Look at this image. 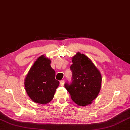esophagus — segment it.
Returning <instances> with one entry per match:
<instances>
[{
  "instance_id": "34e87169",
  "label": "esophagus",
  "mask_w": 130,
  "mask_h": 130,
  "mask_svg": "<svg viewBox=\"0 0 130 130\" xmlns=\"http://www.w3.org/2000/svg\"><path fill=\"white\" fill-rule=\"evenodd\" d=\"M60 85L61 86H63V85H64V83H65L64 80H61V81H60Z\"/></svg>"
}]
</instances>
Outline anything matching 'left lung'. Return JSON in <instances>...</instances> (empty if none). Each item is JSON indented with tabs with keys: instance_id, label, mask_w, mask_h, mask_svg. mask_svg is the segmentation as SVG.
Wrapping results in <instances>:
<instances>
[{
	"instance_id": "1",
	"label": "left lung",
	"mask_w": 130,
	"mask_h": 130,
	"mask_svg": "<svg viewBox=\"0 0 130 130\" xmlns=\"http://www.w3.org/2000/svg\"><path fill=\"white\" fill-rule=\"evenodd\" d=\"M72 83L65 84V88L72 100L80 106L91 104L100 93L102 76L90 59L78 52L72 57Z\"/></svg>"
}]
</instances>
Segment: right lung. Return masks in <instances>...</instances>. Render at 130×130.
I'll return each mask as SVG.
<instances>
[{
    "label": "right lung",
    "mask_w": 130,
    "mask_h": 130,
    "mask_svg": "<svg viewBox=\"0 0 130 130\" xmlns=\"http://www.w3.org/2000/svg\"><path fill=\"white\" fill-rule=\"evenodd\" d=\"M51 61L44 55L37 59L25 77V89L29 98L39 104L45 105L53 100L59 82L56 72L51 67Z\"/></svg>",
    "instance_id": "obj_1"
}]
</instances>
